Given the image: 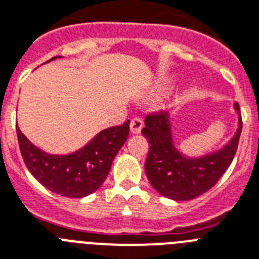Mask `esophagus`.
Segmentation results:
<instances>
[{"mask_svg":"<svg viewBox=\"0 0 259 259\" xmlns=\"http://www.w3.org/2000/svg\"><path fill=\"white\" fill-rule=\"evenodd\" d=\"M143 127V121L141 118H134L130 122V132L133 134H140Z\"/></svg>","mask_w":259,"mask_h":259,"instance_id":"34e87169","label":"esophagus"}]
</instances>
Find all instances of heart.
<instances>
[{
    "mask_svg": "<svg viewBox=\"0 0 259 259\" xmlns=\"http://www.w3.org/2000/svg\"><path fill=\"white\" fill-rule=\"evenodd\" d=\"M163 89H166V87H162V88H160V91H163Z\"/></svg>",
    "mask_w": 259,
    "mask_h": 259,
    "instance_id": "heart-1",
    "label": "heart"
}]
</instances>
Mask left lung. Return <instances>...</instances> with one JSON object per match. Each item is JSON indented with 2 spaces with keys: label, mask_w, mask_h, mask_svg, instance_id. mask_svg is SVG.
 I'll return each instance as SVG.
<instances>
[{
  "label": "left lung",
  "mask_w": 259,
  "mask_h": 259,
  "mask_svg": "<svg viewBox=\"0 0 259 259\" xmlns=\"http://www.w3.org/2000/svg\"><path fill=\"white\" fill-rule=\"evenodd\" d=\"M238 116L234 136L221 149L200 156H188L175 146L170 113L151 114L145 119L142 134L149 140L145 171L154 190L177 201L192 200L210 190L228 170L236 155L242 121L238 104H233Z\"/></svg>",
  "instance_id": "obj_1"
}]
</instances>
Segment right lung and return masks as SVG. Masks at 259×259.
<instances>
[{"label":"right lung","mask_w":259,"mask_h":259,"mask_svg":"<svg viewBox=\"0 0 259 259\" xmlns=\"http://www.w3.org/2000/svg\"><path fill=\"white\" fill-rule=\"evenodd\" d=\"M62 56H54L46 63ZM129 123L101 130L81 149L69 154L46 153L30 142L17 125L19 149L32 177L52 192L66 197H85L101 187L113 159L129 136Z\"/></svg>","instance_id":"add662e5"}]
</instances>
